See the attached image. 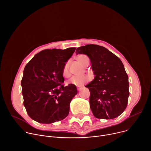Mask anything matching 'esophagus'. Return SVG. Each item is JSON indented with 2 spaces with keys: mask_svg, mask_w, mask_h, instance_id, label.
Masks as SVG:
<instances>
[{
  "mask_svg": "<svg viewBox=\"0 0 151 151\" xmlns=\"http://www.w3.org/2000/svg\"><path fill=\"white\" fill-rule=\"evenodd\" d=\"M76 88L78 91H79V90H81L82 89V87H76Z\"/></svg>",
  "mask_w": 151,
  "mask_h": 151,
  "instance_id": "34e87169",
  "label": "esophagus"
}]
</instances>
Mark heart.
Wrapping results in <instances>:
<instances>
[{"instance_id": "b5f03b06", "label": "heart", "mask_w": 151, "mask_h": 151, "mask_svg": "<svg viewBox=\"0 0 151 151\" xmlns=\"http://www.w3.org/2000/svg\"><path fill=\"white\" fill-rule=\"evenodd\" d=\"M77 61L79 64H81L82 65L84 66L89 61L88 58L87 56L84 55H78L76 58ZM69 62L65 63L63 68V75L65 77H68L70 76L69 73ZM89 81V78L86 75H80V76H73L70 78L68 81V83L72 85H74L76 86H82L87 83Z\"/></svg>"}]
</instances>
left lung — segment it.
<instances>
[{"instance_id": "1", "label": "left lung", "mask_w": 151, "mask_h": 151, "mask_svg": "<svg viewBox=\"0 0 151 151\" xmlns=\"http://www.w3.org/2000/svg\"><path fill=\"white\" fill-rule=\"evenodd\" d=\"M76 53L88 56L95 75L86 87L90 93V106L96 118L118 117L126 109L129 96L128 76L120 59L104 47L88 44Z\"/></svg>"}]
</instances>
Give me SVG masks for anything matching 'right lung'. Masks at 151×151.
I'll return each mask as SVG.
<instances>
[{
  "label": "right lung",
  "mask_w": 151,
  "mask_h": 151,
  "mask_svg": "<svg viewBox=\"0 0 151 151\" xmlns=\"http://www.w3.org/2000/svg\"><path fill=\"white\" fill-rule=\"evenodd\" d=\"M75 49L44 50L25 65L21 81L24 105L35 121L50 124L68 115L70 103L78 91L76 86L63 84V68Z\"/></svg>",
  "instance_id": "add662e5"
}]
</instances>
